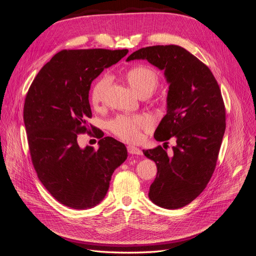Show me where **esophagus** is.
I'll use <instances>...</instances> for the list:
<instances>
[{
    "label": "esophagus",
    "instance_id": "esophagus-1",
    "mask_svg": "<svg viewBox=\"0 0 256 256\" xmlns=\"http://www.w3.org/2000/svg\"><path fill=\"white\" fill-rule=\"evenodd\" d=\"M128 152L132 155H142V154L140 149L134 147V146H128Z\"/></svg>",
    "mask_w": 256,
    "mask_h": 256
}]
</instances>
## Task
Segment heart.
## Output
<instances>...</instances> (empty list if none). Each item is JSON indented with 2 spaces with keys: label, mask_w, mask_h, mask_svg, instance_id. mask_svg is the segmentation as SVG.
<instances>
[{
  "label": "heart",
  "mask_w": 256,
  "mask_h": 256,
  "mask_svg": "<svg viewBox=\"0 0 256 256\" xmlns=\"http://www.w3.org/2000/svg\"><path fill=\"white\" fill-rule=\"evenodd\" d=\"M130 87L140 97L151 95L159 85L157 72L147 66H134L124 74ZM110 77L103 76L93 85L91 91V103L94 107L100 106L110 86ZM152 120L148 116L122 114L109 122V128L120 138L126 142H136L140 136V130L150 126Z\"/></svg>",
  "instance_id": "b5f03b06"
}]
</instances>
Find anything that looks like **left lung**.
Listing matches in <instances>:
<instances>
[{
	"mask_svg": "<svg viewBox=\"0 0 256 256\" xmlns=\"http://www.w3.org/2000/svg\"><path fill=\"white\" fill-rule=\"evenodd\" d=\"M134 60H147L163 70L169 84L167 114L154 138L168 144L173 136L176 146L171 154L161 146L142 153L157 165L150 200L164 208H179L202 192L214 171L226 128L221 90L210 70L181 46L142 48L126 62Z\"/></svg>",
	"mask_w": 256,
	"mask_h": 256,
	"instance_id": "1",
	"label": "left lung"
}]
</instances>
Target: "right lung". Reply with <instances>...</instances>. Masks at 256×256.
<instances>
[{
  "label": "right lung",
  "mask_w": 256,
  "mask_h": 256,
  "mask_svg": "<svg viewBox=\"0 0 256 256\" xmlns=\"http://www.w3.org/2000/svg\"><path fill=\"white\" fill-rule=\"evenodd\" d=\"M128 50H64L33 80L23 118L29 151L38 179L60 204L76 210L98 204L112 175L128 158L126 146L87 124L92 118L91 83L104 68L120 62ZM100 138V148H81L76 140L88 132Z\"/></svg>",
  "instance_id": "1"
}]
</instances>
